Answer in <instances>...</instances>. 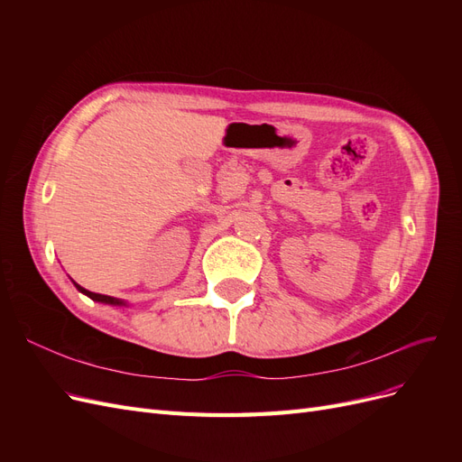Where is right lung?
<instances>
[{"label":"right lung","mask_w":462,"mask_h":462,"mask_svg":"<svg viewBox=\"0 0 462 462\" xmlns=\"http://www.w3.org/2000/svg\"><path fill=\"white\" fill-rule=\"evenodd\" d=\"M75 283V282H73ZM75 287L82 292V295H87V297H90L92 300H96V302H104V304H109V306H129L127 302L125 300H121V299H116V297H107V295H100V292H92V291H87L85 287H80L79 283H75Z\"/></svg>","instance_id":"obj_1"}]
</instances>
